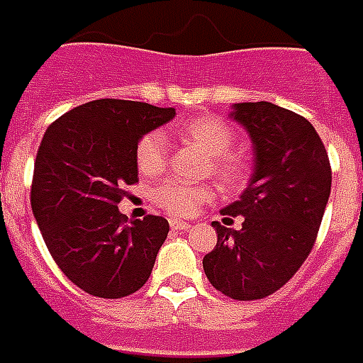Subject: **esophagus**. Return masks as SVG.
Wrapping results in <instances>:
<instances>
[{
  "mask_svg": "<svg viewBox=\"0 0 363 363\" xmlns=\"http://www.w3.org/2000/svg\"><path fill=\"white\" fill-rule=\"evenodd\" d=\"M169 227L174 228V230H187V228L191 227L189 223H186V220H177V218H172L169 220Z\"/></svg>",
  "mask_w": 363,
  "mask_h": 363,
  "instance_id": "obj_1",
  "label": "esophagus"
}]
</instances>
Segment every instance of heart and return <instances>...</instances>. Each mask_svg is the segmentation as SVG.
<instances>
[{"label": "heart", "instance_id": "heart-1", "mask_svg": "<svg viewBox=\"0 0 363 363\" xmlns=\"http://www.w3.org/2000/svg\"><path fill=\"white\" fill-rule=\"evenodd\" d=\"M177 135L186 143L199 148L211 158V172L227 187H240L248 177V162L242 154L230 152L233 128L218 117H195L177 128ZM168 160V140L160 130L146 133L136 146L138 169L152 176L158 174ZM215 197L211 186H189L179 182H166L152 191L154 203L169 215L187 217L199 211L203 203Z\"/></svg>", "mask_w": 363, "mask_h": 363}]
</instances>
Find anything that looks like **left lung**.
<instances>
[{"instance_id": "8db88e82", "label": "left lung", "mask_w": 363, "mask_h": 363, "mask_svg": "<svg viewBox=\"0 0 363 363\" xmlns=\"http://www.w3.org/2000/svg\"><path fill=\"white\" fill-rule=\"evenodd\" d=\"M230 119L254 148L248 186L223 215L242 228L218 225L217 246L203 258L211 285L230 299L268 297L285 285L313 250L330 197V162L315 127L279 105L235 104Z\"/></svg>"}]
</instances>
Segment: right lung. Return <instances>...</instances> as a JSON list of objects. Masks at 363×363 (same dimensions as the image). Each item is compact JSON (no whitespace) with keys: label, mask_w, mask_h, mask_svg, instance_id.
<instances>
[{"label":"right lung","mask_w":363,"mask_h":363,"mask_svg":"<svg viewBox=\"0 0 363 363\" xmlns=\"http://www.w3.org/2000/svg\"><path fill=\"white\" fill-rule=\"evenodd\" d=\"M174 117V107L95 99L46 128L30 207L58 268L89 295L127 297L152 274L168 220L148 215L128 223L117 205L125 186L138 182V140Z\"/></svg>","instance_id":"right-lung-1"}]
</instances>
